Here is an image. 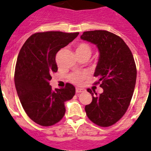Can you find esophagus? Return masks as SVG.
<instances>
[{
    "instance_id": "esophagus-1",
    "label": "esophagus",
    "mask_w": 151,
    "mask_h": 151,
    "mask_svg": "<svg viewBox=\"0 0 151 151\" xmlns=\"http://www.w3.org/2000/svg\"><path fill=\"white\" fill-rule=\"evenodd\" d=\"M76 93H83V92H84V89H83V88H79V87H76Z\"/></svg>"
}]
</instances>
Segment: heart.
<instances>
[{"label":"heart","mask_w":151,"mask_h":151,"mask_svg":"<svg viewBox=\"0 0 151 151\" xmlns=\"http://www.w3.org/2000/svg\"><path fill=\"white\" fill-rule=\"evenodd\" d=\"M76 52L77 55L88 54L90 55L92 53V48L89 44L86 42H82L76 46ZM87 76L88 74L86 73H75L69 76V80L75 84L80 85L83 83V81L87 78Z\"/></svg>","instance_id":"heart-1"}]
</instances>
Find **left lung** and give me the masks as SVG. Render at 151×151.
Instances as JSON below:
<instances>
[{"label":"left lung","mask_w":151,"mask_h":151,"mask_svg":"<svg viewBox=\"0 0 151 151\" xmlns=\"http://www.w3.org/2000/svg\"><path fill=\"white\" fill-rule=\"evenodd\" d=\"M81 38L96 45L99 61L94 76L99 77L103 93L87 91L93 96L85 106L87 116L100 127H109L121 119L129 107L137 79V68L131 51L115 34L103 30L85 32Z\"/></svg>","instance_id":"8db88e82"}]
</instances>
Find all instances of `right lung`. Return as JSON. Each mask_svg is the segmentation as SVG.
I'll use <instances>...</instances> for the list:
<instances>
[{"instance_id":"obj_1","label":"right lung","mask_w":151,"mask_h":151,"mask_svg":"<svg viewBox=\"0 0 151 151\" xmlns=\"http://www.w3.org/2000/svg\"><path fill=\"white\" fill-rule=\"evenodd\" d=\"M78 32H39L27 39L17 56L14 84L22 106L35 123L43 127L59 122L65 113V102L76 93L73 85L52 90L51 74L58 71L56 53L73 42Z\"/></svg>"}]
</instances>
